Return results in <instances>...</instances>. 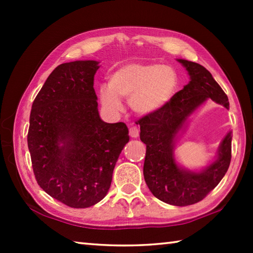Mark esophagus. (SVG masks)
Here are the masks:
<instances>
[{
  "label": "esophagus",
  "mask_w": 253,
  "mask_h": 253,
  "mask_svg": "<svg viewBox=\"0 0 253 253\" xmlns=\"http://www.w3.org/2000/svg\"><path fill=\"white\" fill-rule=\"evenodd\" d=\"M129 135H130V137H132V138H137V137L139 136V129H138V127L131 126V127L129 128Z\"/></svg>",
  "instance_id": "obj_1"
}]
</instances>
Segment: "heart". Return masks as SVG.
<instances>
[{"instance_id": "obj_1", "label": "heart", "mask_w": 253, "mask_h": 253, "mask_svg": "<svg viewBox=\"0 0 253 253\" xmlns=\"http://www.w3.org/2000/svg\"><path fill=\"white\" fill-rule=\"evenodd\" d=\"M177 87V76L172 68L156 63H130L109 76L108 88L99 89L101 104L118 111V98L130 99L131 108L140 115L153 114L164 107Z\"/></svg>"}]
</instances>
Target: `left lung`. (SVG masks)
<instances>
[{"label":"left lung","mask_w":253,"mask_h":253,"mask_svg":"<svg viewBox=\"0 0 253 253\" xmlns=\"http://www.w3.org/2000/svg\"><path fill=\"white\" fill-rule=\"evenodd\" d=\"M191 77L160 110L140 117V140L146 144L144 178L153 195L163 202L184 207L202 201L228 170L231 162L232 132L221 144L217 160L201 173L179 169L173 157L175 136L187 117L207 99L229 108V99L210 71L199 63L178 59Z\"/></svg>","instance_id":"obj_1"}]
</instances>
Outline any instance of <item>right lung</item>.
Returning <instances> with one entry per match:
<instances>
[{"mask_svg":"<svg viewBox=\"0 0 253 253\" xmlns=\"http://www.w3.org/2000/svg\"><path fill=\"white\" fill-rule=\"evenodd\" d=\"M98 68L92 60L58 66L30 114L28 147L37 182L75 209L105 198L119 154L129 140L126 124H107L99 117L93 89Z\"/></svg>","mask_w":253,"mask_h":253,"instance_id":"1","label":"right lung"}]
</instances>
